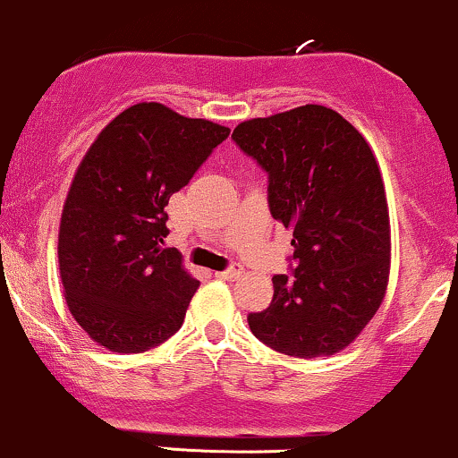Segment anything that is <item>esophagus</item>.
<instances>
[{"label":"esophagus","instance_id":"esophagus-1","mask_svg":"<svg viewBox=\"0 0 458 458\" xmlns=\"http://www.w3.org/2000/svg\"><path fill=\"white\" fill-rule=\"evenodd\" d=\"M240 274H242V266H240V263H231L227 270L216 272V276H218V278H225V281H235V278H240Z\"/></svg>","mask_w":458,"mask_h":458}]
</instances>
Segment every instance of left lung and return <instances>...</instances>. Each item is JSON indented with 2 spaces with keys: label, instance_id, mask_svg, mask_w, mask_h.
<instances>
[{
  "label": "left lung",
  "instance_id": "left-lung-1",
  "mask_svg": "<svg viewBox=\"0 0 458 458\" xmlns=\"http://www.w3.org/2000/svg\"><path fill=\"white\" fill-rule=\"evenodd\" d=\"M235 145L267 174V206L293 231L292 274L249 315L274 352L319 358L345 349L377 313L390 274V218L369 143L345 117L304 105L242 122Z\"/></svg>",
  "mask_w": 458,
  "mask_h": 458
}]
</instances>
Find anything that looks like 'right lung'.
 I'll return each mask as SVG.
<instances>
[{"label": "right lung", "mask_w": 458, "mask_h": 458, "mask_svg": "<svg viewBox=\"0 0 458 458\" xmlns=\"http://www.w3.org/2000/svg\"><path fill=\"white\" fill-rule=\"evenodd\" d=\"M229 132L139 102L81 160L59 225V272L70 313L109 352H148L184 324L199 281L177 249H163L165 208Z\"/></svg>", "instance_id": "add662e5"}]
</instances>
